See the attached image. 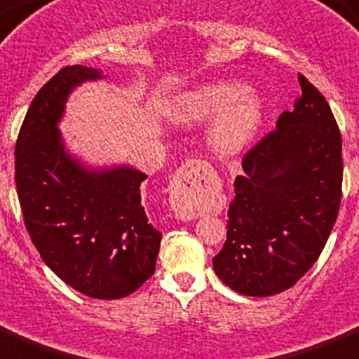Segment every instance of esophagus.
I'll return each mask as SVG.
<instances>
[{"mask_svg": "<svg viewBox=\"0 0 359 359\" xmlns=\"http://www.w3.org/2000/svg\"><path fill=\"white\" fill-rule=\"evenodd\" d=\"M208 165L201 160H188L180 165L171 182L170 205L177 217L194 219L203 212L205 179Z\"/></svg>", "mask_w": 359, "mask_h": 359, "instance_id": "34e87169", "label": "esophagus"}]
</instances>
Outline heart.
I'll return each instance as SVG.
<instances>
[{
  "mask_svg": "<svg viewBox=\"0 0 359 359\" xmlns=\"http://www.w3.org/2000/svg\"><path fill=\"white\" fill-rule=\"evenodd\" d=\"M262 99L234 81H212L191 88L173 104V118L180 123H195L214 116L208 142L219 154L240 153L256 134L262 121Z\"/></svg>",
  "mask_w": 359,
  "mask_h": 359,
  "instance_id": "b5f03b06",
  "label": "heart"
}]
</instances>
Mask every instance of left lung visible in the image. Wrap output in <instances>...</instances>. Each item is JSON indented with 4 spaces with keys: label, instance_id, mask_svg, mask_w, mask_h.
<instances>
[{
    "label": "left lung",
    "instance_id": "left-lung-1",
    "mask_svg": "<svg viewBox=\"0 0 359 359\" xmlns=\"http://www.w3.org/2000/svg\"><path fill=\"white\" fill-rule=\"evenodd\" d=\"M302 95L256 144L234 180L215 275L230 290L269 297L290 290L316 264L336 223L343 158L336 118L323 94L299 75Z\"/></svg>",
    "mask_w": 359,
    "mask_h": 359
}]
</instances>
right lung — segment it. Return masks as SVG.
Masks as SVG:
<instances>
[{
	"label": "right lung",
	"instance_id": "1",
	"mask_svg": "<svg viewBox=\"0 0 359 359\" xmlns=\"http://www.w3.org/2000/svg\"><path fill=\"white\" fill-rule=\"evenodd\" d=\"M101 69L66 66L43 84L16 142V189L25 229L55 275L92 299L130 295L154 273L162 234L147 219L130 165L90 168L69 154L58 123L66 101Z\"/></svg>",
	"mask_w": 359,
	"mask_h": 359
}]
</instances>
